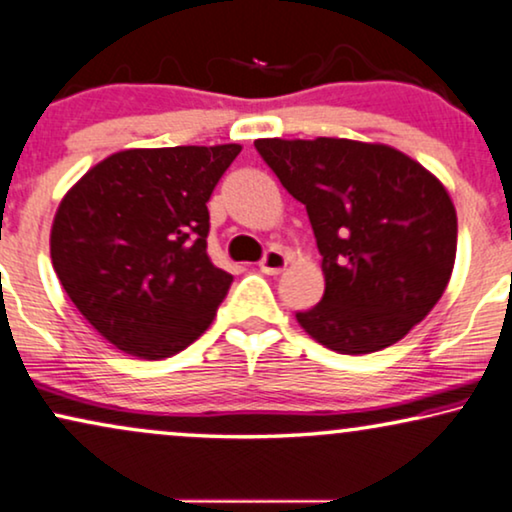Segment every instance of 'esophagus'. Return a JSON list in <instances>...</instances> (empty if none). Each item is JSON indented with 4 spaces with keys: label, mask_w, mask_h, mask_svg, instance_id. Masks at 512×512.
Returning <instances> with one entry per match:
<instances>
[{
    "label": "esophagus",
    "mask_w": 512,
    "mask_h": 512,
    "mask_svg": "<svg viewBox=\"0 0 512 512\" xmlns=\"http://www.w3.org/2000/svg\"><path fill=\"white\" fill-rule=\"evenodd\" d=\"M287 263H289L287 254H284L282 249L272 247L265 251V256L261 261V272H265V275H280V272L287 268Z\"/></svg>",
    "instance_id": "esophagus-1"
}]
</instances>
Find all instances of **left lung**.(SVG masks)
Segmentation results:
<instances>
[{
  "instance_id": "1",
  "label": "left lung",
  "mask_w": 512,
  "mask_h": 512,
  "mask_svg": "<svg viewBox=\"0 0 512 512\" xmlns=\"http://www.w3.org/2000/svg\"><path fill=\"white\" fill-rule=\"evenodd\" d=\"M258 155L305 204L322 254L324 296L296 313L341 355L388 348L426 317L456 261V209L404 152L348 138H258Z\"/></svg>"
}]
</instances>
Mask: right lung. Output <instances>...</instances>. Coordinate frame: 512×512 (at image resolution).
Here are the masks:
<instances>
[{
  "label": "right lung",
  "mask_w": 512,
  "mask_h": 512,
  "mask_svg": "<svg viewBox=\"0 0 512 512\" xmlns=\"http://www.w3.org/2000/svg\"><path fill=\"white\" fill-rule=\"evenodd\" d=\"M240 150H122L63 197L53 270L84 320L126 355L164 360L214 322L232 275L207 254V202Z\"/></svg>",
  "instance_id": "obj_1"
}]
</instances>
